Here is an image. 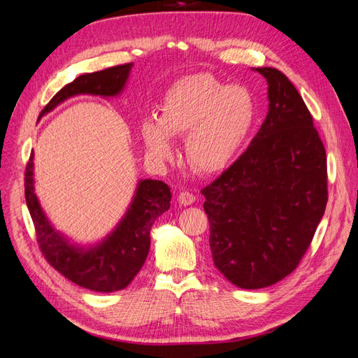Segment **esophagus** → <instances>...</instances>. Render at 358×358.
I'll list each match as a JSON object with an SVG mask.
<instances>
[{
	"mask_svg": "<svg viewBox=\"0 0 358 358\" xmlns=\"http://www.w3.org/2000/svg\"><path fill=\"white\" fill-rule=\"evenodd\" d=\"M194 201H196V196H194L192 192H189V191H182V192L179 194V203H180V204L189 206V204H192Z\"/></svg>",
	"mask_w": 358,
	"mask_h": 358,
	"instance_id": "esophagus-1",
	"label": "esophagus"
}]
</instances>
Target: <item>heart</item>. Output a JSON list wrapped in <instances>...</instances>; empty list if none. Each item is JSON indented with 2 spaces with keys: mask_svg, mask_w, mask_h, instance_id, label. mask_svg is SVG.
Returning <instances> with one entry per match:
<instances>
[{
  "mask_svg": "<svg viewBox=\"0 0 358 358\" xmlns=\"http://www.w3.org/2000/svg\"><path fill=\"white\" fill-rule=\"evenodd\" d=\"M255 121L257 103L251 91L210 73H199L170 86L157 121L146 119L142 124V138L150 157L167 161L173 155L170 137L187 134L189 166L200 173H216L239 155Z\"/></svg>",
  "mask_w": 358,
  "mask_h": 358,
  "instance_id": "b5f03b06",
  "label": "heart"
}]
</instances>
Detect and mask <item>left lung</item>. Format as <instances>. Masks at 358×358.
<instances>
[{
	"instance_id": "8db88e82",
	"label": "left lung",
	"mask_w": 358,
	"mask_h": 358,
	"mask_svg": "<svg viewBox=\"0 0 358 358\" xmlns=\"http://www.w3.org/2000/svg\"><path fill=\"white\" fill-rule=\"evenodd\" d=\"M268 113L245 152L204 187L216 268L231 284L257 289L296 270L329 199L327 157L296 86L272 67Z\"/></svg>"
}]
</instances>
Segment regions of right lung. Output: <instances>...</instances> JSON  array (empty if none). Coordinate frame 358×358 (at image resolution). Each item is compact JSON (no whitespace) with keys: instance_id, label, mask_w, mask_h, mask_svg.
Masks as SVG:
<instances>
[{"instance_id":"right-lung-1","label":"right lung","mask_w":358,"mask_h":358,"mask_svg":"<svg viewBox=\"0 0 358 358\" xmlns=\"http://www.w3.org/2000/svg\"><path fill=\"white\" fill-rule=\"evenodd\" d=\"M131 67L133 64L128 62L79 76L53 95L40 116L78 94L101 96L119 94ZM32 158L34 155L31 154L25 169V200L43 257L57 272L86 289L96 292L124 289L145 264L150 246V227L161 213L170 209L171 192L167 183L152 179L140 182L134 200L116 230L99 246L83 251L69 245L52 229L43 213L34 194Z\"/></svg>"}]
</instances>
